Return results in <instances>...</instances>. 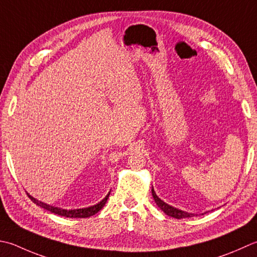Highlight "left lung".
<instances>
[{
  "instance_id": "8db88e82",
  "label": "left lung",
  "mask_w": 257,
  "mask_h": 257,
  "mask_svg": "<svg viewBox=\"0 0 257 257\" xmlns=\"http://www.w3.org/2000/svg\"><path fill=\"white\" fill-rule=\"evenodd\" d=\"M152 193H153V197L155 199V203L157 204L158 207L163 210V212L168 215V216H172L174 218H177V219H182V218H188V217H193L195 216V214L193 213H188V212H185V210L182 209H178L174 207V206H170L167 203H165L164 200L160 199L157 195H156L154 187L152 188Z\"/></svg>"
}]
</instances>
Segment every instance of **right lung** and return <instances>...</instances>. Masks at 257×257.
Wrapping results in <instances>:
<instances>
[{
    "label": "right lung",
    "mask_w": 257,
    "mask_h": 257,
    "mask_svg": "<svg viewBox=\"0 0 257 257\" xmlns=\"http://www.w3.org/2000/svg\"><path fill=\"white\" fill-rule=\"evenodd\" d=\"M109 195H110V192L107 194V196H105L101 202H99L98 204L92 205V206H89V207L78 208V209H63L60 207H54V206L45 204L43 202H40V200H38L37 198H34L33 196L28 194L30 199H31L34 204L40 206V207L47 209L48 212H51L53 214H57L59 216H63V217H69V218H85V217H90V216L97 214L99 210L103 207L104 204L107 203Z\"/></svg>",
    "instance_id": "1"
}]
</instances>
